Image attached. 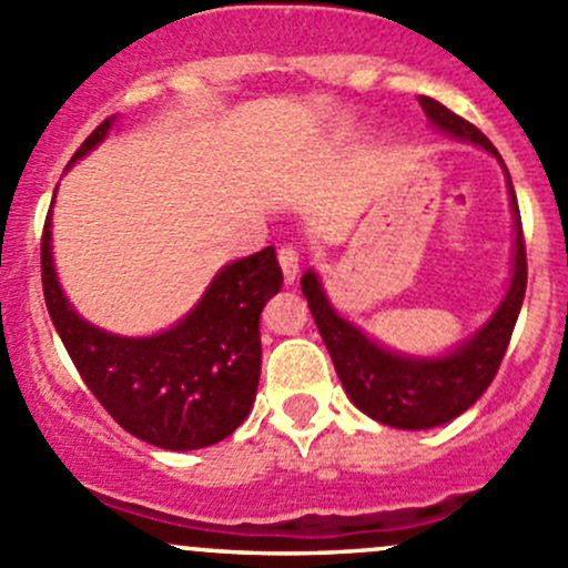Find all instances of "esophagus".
<instances>
[{
	"mask_svg": "<svg viewBox=\"0 0 568 568\" xmlns=\"http://www.w3.org/2000/svg\"><path fill=\"white\" fill-rule=\"evenodd\" d=\"M277 261H280V268H283V277L285 283H294L296 274H300V250L294 247V244H283V247L277 250Z\"/></svg>",
	"mask_w": 568,
	"mask_h": 568,
	"instance_id": "obj_1",
	"label": "esophagus"
}]
</instances>
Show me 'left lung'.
I'll use <instances>...</instances> for the list:
<instances>
[{
  "label": "left lung",
  "mask_w": 568,
  "mask_h": 568,
  "mask_svg": "<svg viewBox=\"0 0 568 568\" xmlns=\"http://www.w3.org/2000/svg\"><path fill=\"white\" fill-rule=\"evenodd\" d=\"M420 106L426 109L428 120L437 129L448 131L450 136H459V140L475 142V145L500 159V153L486 140V134H480L473 123L450 112L448 106L428 99V95H420ZM506 178L508 192H511L514 231H517L511 285H508L503 305L497 307L495 316L486 321L484 329L464 341L448 357L420 359L382 348L379 343L368 341V335H363L357 326L332 311L316 274L307 272L302 277V294H305L307 307L316 318L326 352H329L337 376L343 382V390L348 393L357 409H363L374 420L393 428H409V432L443 426V423L467 412L497 376V368L506 357L508 341H511L514 324L519 318L525 288H528L523 216H519L517 194H514L508 170Z\"/></svg>",
  "instance_id": "8db88e82"
}]
</instances>
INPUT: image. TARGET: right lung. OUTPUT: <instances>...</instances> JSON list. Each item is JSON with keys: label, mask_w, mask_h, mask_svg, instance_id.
<instances>
[{"label": "right lung", "mask_w": 568, "mask_h": 568, "mask_svg": "<svg viewBox=\"0 0 568 568\" xmlns=\"http://www.w3.org/2000/svg\"><path fill=\"white\" fill-rule=\"evenodd\" d=\"M106 118L71 164L106 136ZM40 280L49 316L101 406L129 434L168 450L231 437L250 415L261 379L263 305L283 285L274 247L227 263L186 318L151 337H120L77 316L51 261V214L40 239Z\"/></svg>", "instance_id": "right-lung-1"}]
</instances>
